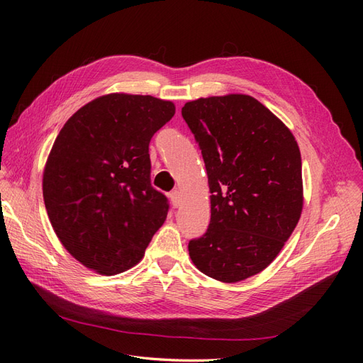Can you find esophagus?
<instances>
[{
	"instance_id": "34e87169",
	"label": "esophagus",
	"mask_w": 363,
	"mask_h": 363,
	"mask_svg": "<svg viewBox=\"0 0 363 363\" xmlns=\"http://www.w3.org/2000/svg\"><path fill=\"white\" fill-rule=\"evenodd\" d=\"M171 201L174 207H179L182 204V195L179 191H172L171 192Z\"/></svg>"
}]
</instances>
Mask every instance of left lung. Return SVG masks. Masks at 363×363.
<instances>
[{
  "mask_svg": "<svg viewBox=\"0 0 363 363\" xmlns=\"http://www.w3.org/2000/svg\"><path fill=\"white\" fill-rule=\"evenodd\" d=\"M182 116L199 144L211 188V224L189 240L206 276L225 283L265 269L303 208L301 155L288 127L250 95L200 98Z\"/></svg>",
  "mask_w": 363,
  "mask_h": 363,
  "instance_id": "8db88e82",
  "label": "left lung"
}]
</instances>
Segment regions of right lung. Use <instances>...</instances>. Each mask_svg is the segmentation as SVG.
Wrapping results in <instances>:
<instances>
[{
    "instance_id": "add662e5",
    "label": "right lung",
    "mask_w": 363,
    "mask_h": 363,
    "mask_svg": "<svg viewBox=\"0 0 363 363\" xmlns=\"http://www.w3.org/2000/svg\"><path fill=\"white\" fill-rule=\"evenodd\" d=\"M175 107L151 95L111 94L63 125L43 172V201L63 247L106 276L142 259L169 211L151 186L150 140Z\"/></svg>"
}]
</instances>
